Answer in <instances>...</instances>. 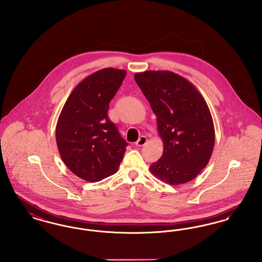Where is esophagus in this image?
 <instances>
[{
  "mask_svg": "<svg viewBox=\"0 0 262 262\" xmlns=\"http://www.w3.org/2000/svg\"><path fill=\"white\" fill-rule=\"evenodd\" d=\"M146 142H147V137L142 136V137H139V139L137 140L136 144H137V146H143L146 144Z\"/></svg>",
  "mask_w": 262,
  "mask_h": 262,
  "instance_id": "1",
  "label": "esophagus"
}]
</instances>
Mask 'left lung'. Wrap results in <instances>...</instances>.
Instances as JSON below:
<instances>
[{"label": "left lung", "mask_w": 262, "mask_h": 262, "mask_svg": "<svg viewBox=\"0 0 262 262\" xmlns=\"http://www.w3.org/2000/svg\"><path fill=\"white\" fill-rule=\"evenodd\" d=\"M137 85L157 117L162 156L150 171L172 186L193 180L206 167L215 143L211 113L200 91L169 71L135 75Z\"/></svg>", "instance_id": "1"}]
</instances>
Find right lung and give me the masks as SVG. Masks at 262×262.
I'll return each mask as SVG.
<instances>
[{"instance_id":"1","label":"right lung","mask_w":262,"mask_h":262,"mask_svg":"<svg viewBox=\"0 0 262 262\" xmlns=\"http://www.w3.org/2000/svg\"><path fill=\"white\" fill-rule=\"evenodd\" d=\"M126 72L106 68L88 75L66 101L56 126V140L66 166L95 183L114 174L127 142L108 118L109 103Z\"/></svg>"}]
</instances>
